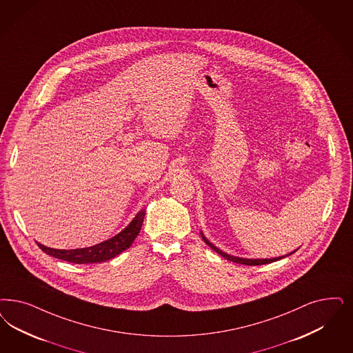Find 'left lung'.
<instances>
[{"instance_id":"8db88e82","label":"left lung","mask_w":353,"mask_h":353,"mask_svg":"<svg viewBox=\"0 0 353 353\" xmlns=\"http://www.w3.org/2000/svg\"><path fill=\"white\" fill-rule=\"evenodd\" d=\"M202 239H203V240H205V243H206L211 249H214L218 254H220L221 256H224V258H225V259H228V261L234 262V263H240V265H246V266H258V265H266V263H271V262H275V261H279L281 258H284V256H278V258H271V259H243V258L228 256V254L223 253V252L219 250L218 248H215L212 243H210V241L207 240L206 237H205L203 234H202ZM292 253H294V252H292ZM291 254H288V256H291Z\"/></svg>"}]
</instances>
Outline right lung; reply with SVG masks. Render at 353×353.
<instances>
[{
	"mask_svg": "<svg viewBox=\"0 0 353 353\" xmlns=\"http://www.w3.org/2000/svg\"><path fill=\"white\" fill-rule=\"evenodd\" d=\"M145 210L139 211L137 214V216L132 220V223L120 232L119 234H116L114 237L110 239L108 241L97 243L95 246L91 248H83V249H72V250H59V249H52L47 248L41 243H37L39 248L47 253L49 256L59 258L66 262H72V263H99V262H104L108 261L113 256H119L123 250H126L128 248H130V245L133 243L135 237L138 236V233L142 228V223L145 219Z\"/></svg>",
	"mask_w": 353,
	"mask_h": 353,
	"instance_id": "right-lung-1",
	"label": "right lung"
}]
</instances>
